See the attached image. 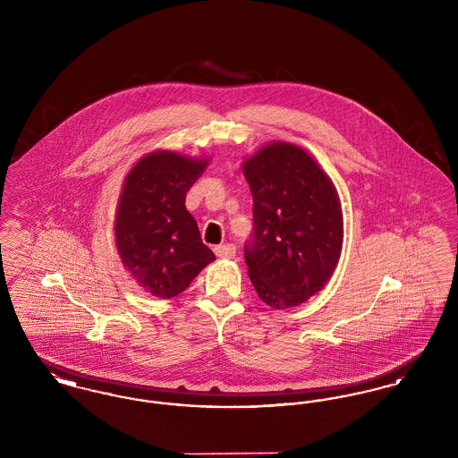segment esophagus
Wrapping results in <instances>:
<instances>
[{"label": "esophagus", "mask_w": 458, "mask_h": 458, "mask_svg": "<svg viewBox=\"0 0 458 458\" xmlns=\"http://www.w3.org/2000/svg\"><path fill=\"white\" fill-rule=\"evenodd\" d=\"M235 252H237V249L233 243H223V245L215 247V254L218 256L219 259H230L235 256Z\"/></svg>", "instance_id": "obj_1"}]
</instances>
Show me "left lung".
Returning a JSON list of instances; mask_svg holds the SVG:
<instances>
[{
    "label": "left lung",
    "instance_id": "obj_1",
    "mask_svg": "<svg viewBox=\"0 0 458 458\" xmlns=\"http://www.w3.org/2000/svg\"><path fill=\"white\" fill-rule=\"evenodd\" d=\"M252 192V237L243 254L264 304H302L331 278L344 245L333 182L302 148L273 142L243 161Z\"/></svg>",
    "mask_w": 458,
    "mask_h": 458
}]
</instances>
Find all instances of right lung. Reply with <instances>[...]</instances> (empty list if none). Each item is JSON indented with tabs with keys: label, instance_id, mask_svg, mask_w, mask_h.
<instances>
[{
	"label": "right lung",
	"instance_id": "1",
	"mask_svg": "<svg viewBox=\"0 0 458 458\" xmlns=\"http://www.w3.org/2000/svg\"><path fill=\"white\" fill-rule=\"evenodd\" d=\"M206 166V159L156 151L125 178L114 219L116 249L123 267L154 297L174 299L216 259L185 208Z\"/></svg>",
	"mask_w": 458,
	"mask_h": 458
}]
</instances>
